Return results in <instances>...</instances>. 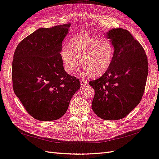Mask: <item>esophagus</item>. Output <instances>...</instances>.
I'll return each instance as SVG.
<instances>
[{
  "label": "esophagus",
  "mask_w": 159,
  "mask_h": 159,
  "mask_svg": "<svg viewBox=\"0 0 159 159\" xmlns=\"http://www.w3.org/2000/svg\"><path fill=\"white\" fill-rule=\"evenodd\" d=\"M80 84H81V86H85L88 84V81L86 79L82 78V79L80 80Z\"/></svg>",
  "instance_id": "1"
}]
</instances>
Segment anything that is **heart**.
I'll list each match as a JSON object with an SVG mask.
<instances>
[{
    "label": "heart",
    "mask_w": 159,
    "mask_h": 159,
    "mask_svg": "<svg viewBox=\"0 0 159 159\" xmlns=\"http://www.w3.org/2000/svg\"><path fill=\"white\" fill-rule=\"evenodd\" d=\"M115 54L114 46L107 39L88 36L71 38L69 46L65 45L61 50V57L65 70L72 73L78 64L92 77L102 75L109 68Z\"/></svg>",
    "instance_id": "1"
}]
</instances>
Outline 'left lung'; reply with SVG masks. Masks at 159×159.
Wrapping results in <instances>:
<instances>
[{
	"instance_id": "8db88e82",
	"label": "left lung",
	"mask_w": 159,
	"mask_h": 159,
	"mask_svg": "<svg viewBox=\"0 0 159 159\" xmlns=\"http://www.w3.org/2000/svg\"><path fill=\"white\" fill-rule=\"evenodd\" d=\"M107 38L115 54L108 70L89 84L94 89L92 108L104 120L124 118L141 101L148 73V59L140 42L128 31L113 29Z\"/></svg>"
}]
</instances>
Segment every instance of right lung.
I'll list each match as a JSON object with an SVG mask.
<instances>
[{
	"mask_svg": "<svg viewBox=\"0 0 159 159\" xmlns=\"http://www.w3.org/2000/svg\"><path fill=\"white\" fill-rule=\"evenodd\" d=\"M70 24L39 28L21 40L13 55V88L27 112L39 121L61 118L80 80L65 71L62 42Z\"/></svg>",
	"mask_w": 159,
	"mask_h": 159,
	"instance_id": "add662e5",
	"label": "right lung"
}]
</instances>
